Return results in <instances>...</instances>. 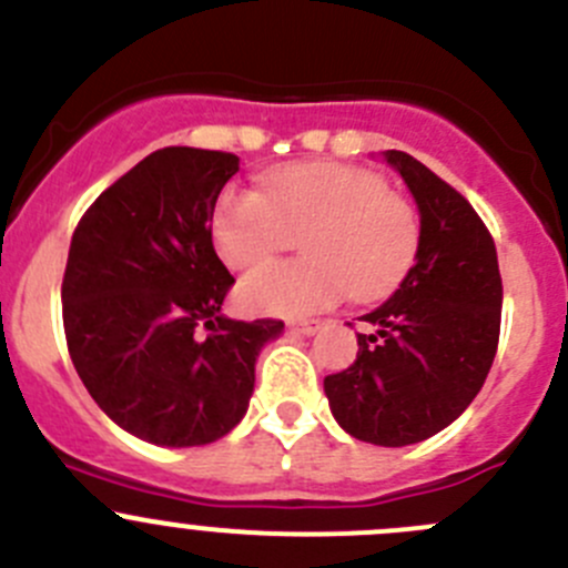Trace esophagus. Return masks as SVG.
Wrapping results in <instances>:
<instances>
[{
    "mask_svg": "<svg viewBox=\"0 0 568 568\" xmlns=\"http://www.w3.org/2000/svg\"><path fill=\"white\" fill-rule=\"evenodd\" d=\"M321 326H323L321 321H298V323H290V328H293V332L306 334V337H310V334H315Z\"/></svg>",
    "mask_w": 568,
    "mask_h": 568,
    "instance_id": "1",
    "label": "esophagus"
}]
</instances>
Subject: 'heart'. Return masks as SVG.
<instances>
[{
	"instance_id": "1",
	"label": "heart",
	"mask_w": 568,
	"mask_h": 568,
	"mask_svg": "<svg viewBox=\"0 0 568 568\" xmlns=\"http://www.w3.org/2000/svg\"><path fill=\"white\" fill-rule=\"evenodd\" d=\"M212 240L234 270L256 267L301 240L306 258L258 267L242 281L240 298L256 312L312 315L348 293L368 301L396 287L418 256L420 217L379 172L312 161L270 172L262 194L223 189Z\"/></svg>"
}]
</instances>
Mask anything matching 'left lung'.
Segmentation results:
<instances>
[{
  "instance_id": "8db88e82",
  "label": "left lung",
  "mask_w": 568,
  "mask_h": 568,
  "mask_svg": "<svg viewBox=\"0 0 568 568\" xmlns=\"http://www.w3.org/2000/svg\"><path fill=\"white\" fill-rule=\"evenodd\" d=\"M387 164L420 212V247L390 301L365 315L354 365L323 379L334 418L356 440L409 446L446 429L483 387L501 326L490 231L455 186L402 150Z\"/></svg>"
}]
</instances>
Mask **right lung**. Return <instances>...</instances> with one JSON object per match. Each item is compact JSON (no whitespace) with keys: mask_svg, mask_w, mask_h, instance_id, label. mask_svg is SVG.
<instances>
[{"mask_svg":"<svg viewBox=\"0 0 568 568\" xmlns=\"http://www.w3.org/2000/svg\"><path fill=\"white\" fill-rule=\"evenodd\" d=\"M223 150L164 148L85 209L63 273L69 356L102 413L155 446H203L245 415L284 321L220 315L234 275L212 242Z\"/></svg>","mask_w":568,"mask_h":568,"instance_id":"obj_1","label":"right lung"}]
</instances>
